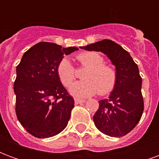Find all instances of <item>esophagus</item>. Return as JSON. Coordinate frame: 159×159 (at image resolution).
I'll return each mask as SVG.
<instances>
[{
  "mask_svg": "<svg viewBox=\"0 0 159 159\" xmlns=\"http://www.w3.org/2000/svg\"><path fill=\"white\" fill-rule=\"evenodd\" d=\"M86 100H83V99H78V98H76L75 99V103L77 105V104H82V103H84Z\"/></svg>",
  "mask_w": 159,
  "mask_h": 159,
  "instance_id": "34e87169",
  "label": "esophagus"
}]
</instances>
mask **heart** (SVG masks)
<instances>
[{"label": "heart", "mask_w": 159, "mask_h": 159, "mask_svg": "<svg viewBox=\"0 0 159 159\" xmlns=\"http://www.w3.org/2000/svg\"><path fill=\"white\" fill-rule=\"evenodd\" d=\"M80 66L87 70L83 74V81L70 87V93L77 97H89L98 93L104 96L111 93L117 86V72L113 66L105 64L99 52H83L76 56ZM57 74L65 87H70L76 78V68L69 59H63L57 67Z\"/></svg>", "instance_id": "1"}]
</instances>
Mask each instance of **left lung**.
Returning a JSON list of instances; mask_svg holds the SVG:
<instances>
[{"mask_svg": "<svg viewBox=\"0 0 159 159\" xmlns=\"http://www.w3.org/2000/svg\"><path fill=\"white\" fill-rule=\"evenodd\" d=\"M81 48L104 52L117 72L115 89L108 99L99 101L100 107L93 117L94 125L109 136L126 135L140 122L144 111L142 78L138 66L126 50L111 40H102Z\"/></svg>", "mask_w": 159, "mask_h": 159, "instance_id": "obj_1", "label": "left lung"}]
</instances>
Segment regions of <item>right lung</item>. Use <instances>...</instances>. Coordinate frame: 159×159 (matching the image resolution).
<instances>
[{
    "instance_id": "1",
    "label": "right lung",
    "mask_w": 159,
    "mask_h": 159,
    "mask_svg": "<svg viewBox=\"0 0 159 159\" xmlns=\"http://www.w3.org/2000/svg\"><path fill=\"white\" fill-rule=\"evenodd\" d=\"M76 50L39 42L25 52L17 66L16 115L33 136L52 137L67 126L75 101L60 82L57 67L64 55Z\"/></svg>"
}]
</instances>
